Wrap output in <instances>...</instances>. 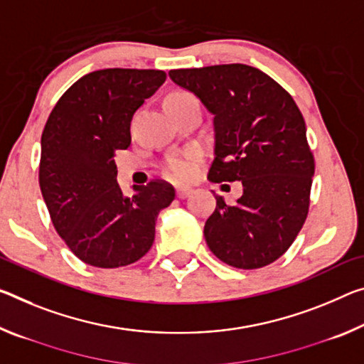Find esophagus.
Listing matches in <instances>:
<instances>
[{
    "label": "esophagus",
    "instance_id": "esophagus-1",
    "mask_svg": "<svg viewBox=\"0 0 364 364\" xmlns=\"http://www.w3.org/2000/svg\"><path fill=\"white\" fill-rule=\"evenodd\" d=\"M193 191L191 189H188V188H178L176 189V198L178 199H184V198H188L189 194H191Z\"/></svg>",
    "mask_w": 364,
    "mask_h": 364
}]
</instances>
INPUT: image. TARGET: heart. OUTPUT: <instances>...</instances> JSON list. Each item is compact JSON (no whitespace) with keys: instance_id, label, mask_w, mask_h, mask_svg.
<instances>
[{"instance_id":"obj_1","label":"heart","mask_w":364,"mask_h":364,"mask_svg":"<svg viewBox=\"0 0 364 364\" xmlns=\"http://www.w3.org/2000/svg\"><path fill=\"white\" fill-rule=\"evenodd\" d=\"M189 97L193 95L188 94V92H173L171 95H168V99L183 100L189 99ZM198 157L199 154L196 151L180 155V157H173L165 164V173L175 181H188L196 173V160H198Z\"/></svg>"}]
</instances>
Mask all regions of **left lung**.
Listing matches in <instances>:
<instances>
[{
  "label": "left lung",
  "mask_w": 364,
  "mask_h": 364,
  "mask_svg": "<svg viewBox=\"0 0 364 364\" xmlns=\"http://www.w3.org/2000/svg\"><path fill=\"white\" fill-rule=\"evenodd\" d=\"M171 80L213 114V183L241 181L243 196L217 205L204 225L205 243L236 269L272 264L291 246L309 210L314 157L291 95L247 65L171 69Z\"/></svg>",
  "instance_id": "1"
}]
</instances>
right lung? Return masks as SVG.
<instances>
[{"label":"right lung","mask_w":364,"mask_h":364,"mask_svg":"<svg viewBox=\"0 0 364 364\" xmlns=\"http://www.w3.org/2000/svg\"><path fill=\"white\" fill-rule=\"evenodd\" d=\"M166 74L109 68L69 87L42 132L38 183L53 227L80 261L102 269L129 265L151 250L155 220L175 199L164 180L124 198L114 152L131 144V119Z\"/></svg>","instance_id":"obj_1"}]
</instances>
